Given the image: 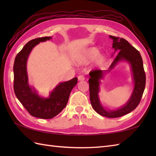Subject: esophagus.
<instances>
[{
  "label": "esophagus",
  "instance_id": "obj_1",
  "mask_svg": "<svg viewBox=\"0 0 156 156\" xmlns=\"http://www.w3.org/2000/svg\"><path fill=\"white\" fill-rule=\"evenodd\" d=\"M78 80L79 81H83V80H85V78H84V76H79L78 77Z\"/></svg>",
  "mask_w": 156,
  "mask_h": 156
}]
</instances>
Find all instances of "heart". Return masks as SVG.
<instances>
[{"label": "heart", "instance_id": "b5f03b06", "mask_svg": "<svg viewBox=\"0 0 156 156\" xmlns=\"http://www.w3.org/2000/svg\"><path fill=\"white\" fill-rule=\"evenodd\" d=\"M76 62L80 65L88 64L95 60V64L100 65L105 61V56L100 55V50L96 47L86 48L78 51L75 56Z\"/></svg>", "mask_w": 156, "mask_h": 156}]
</instances>
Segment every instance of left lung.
Masks as SVG:
<instances>
[{"label":"left lung","mask_w":156,"mask_h":156,"mask_svg":"<svg viewBox=\"0 0 156 156\" xmlns=\"http://www.w3.org/2000/svg\"><path fill=\"white\" fill-rule=\"evenodd\" d=\"M109 37L112 39L113 41L112 48L115 49L114 54H115L116 51H119V53L107 70L97 69L89 73L90 100L92 108L97 113L106 117L117 118L133 111L140 104L145 90V74L143 60L139 51L125 39L114 37L112 35H109ZM119 61H127L130 66L134 84V89L130 98L125 105L115 110H109L103 107L98 97L100 81L103 80L105 75L110 72Z\"/></svg>","instance_id":"left-lung-1"}]
</instances>
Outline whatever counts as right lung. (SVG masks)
Segmentation results:
<instances>
[{"mask_svg": "<svg viewBox=\"0 0 156 156\" xmlns=\"http://www.w3.org/2000/svg\"><path fill=\"white\" fill-rule=\"evenodd\" d=\"M51 39V37H44L29 41L16 55L13 66L14 91L16 98L31 115L44 119L54 118L66 107L69 94L78 82L76 77L60 82L48 98L39 96L35 89L29 86L27 71L29 55L35 46Z\"/></svg>", "mask_w": 156, "mask_h": 156, "instance_id": "1", "label": "right lung"}]
</instances>
